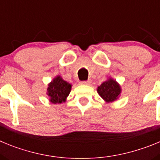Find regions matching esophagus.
I'll return each instance as SVG.
<instances>
[{"mask_svg": "<svg viewBox=\"0 0 160 160\" xmlns=\"http://www.w3.org/2000/svg\"><path fill=\"white\" fill-rule=\"evenodd\" d=\"M91 81L90 80H87V81H82V82H80V84L81 85H90Z\"/></svg>", "mask_w": 160, "mask_h": 160, "instance_id": "34e87169", "label": "esophagus"}]
</instances>
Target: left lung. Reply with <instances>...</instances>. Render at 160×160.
Here are the masks:
<instances>
[{
	"label": "left lung",
	"instance_id": "left-lung-1",
	"mask_svg": "<svg viewBox=\"0 0 160 160\" xmlns=\"http://www.w3.org/2000/svg\"><path fill=\"white\" fill-rule=\"evenodd\" d=\"M97 92L106 102H113L118 99L122 89L118 82L112 78H109L98 87Z\"/></svg>",
	"mask_w": 160,
	"mask_h": 160
}]
</instances>
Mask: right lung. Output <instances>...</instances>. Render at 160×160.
<instances>
[{
	"label": "right lung",
	"mask_w": 160,
	"mask_h": 160,
	"mask_svg": "<svg viewBox=\"0 0 160 160\" xmlns=\"http://www.w3.org/2000/svg\"><path fill=\"white\" fill-rule=\"evenodd\" d=\"M72 85L63 80L60 75H58L48 84L47 95L49 102L53 104H61L66 101L70 93Z\"/></svg>",
	"instance_id": "add662e5"
}]
</instances>
